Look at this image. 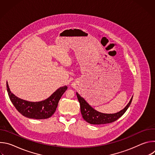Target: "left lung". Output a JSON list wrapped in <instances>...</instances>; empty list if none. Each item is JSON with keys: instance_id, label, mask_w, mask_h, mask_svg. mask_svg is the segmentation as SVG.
Listing matches in <instances>:
<instances>
[{"instance_id": "obj_1", "label": "left lung", "mask_w": 155, "mask_h": 155, "mask_svg": "<svg viewBox=\"0 0 155 155\" xmlns=\"http://www.w3.org/2000/svg\"><path fill=\"white\" fill-rule=\"evenodd\" d=\"M78 100L80 104V110L83 119L87 123L92 124H103L114 122L120 118L125 112L131 104L132 97H131L127 105L121 111L115 114H103L99 112L92 107H91L87 102L76 93Z\"/></svg>"}]
</instances>
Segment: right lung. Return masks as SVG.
I'll return each mask as SVG.
<instances>
[{
  "instance_id": "obj_1",
  "label": "right lung",
  "mask_w": 155,
  "mask_h": 155,
  "mask_svg": "<svg viewBox=\"0 0 155 155\" xmlns=\"http://www.w3.org/2000/svg\"><path fill=\"white\" fill-rule=\"evenodd\" d=\"M68 86L59 87L48 98L40 102H29L14 95L10 90L7 82V90L9 98L18 111L23 116L32 119L42 120L51 117L55 112L61 96L67 90Z\"/></svg>"
}]
</instances>
